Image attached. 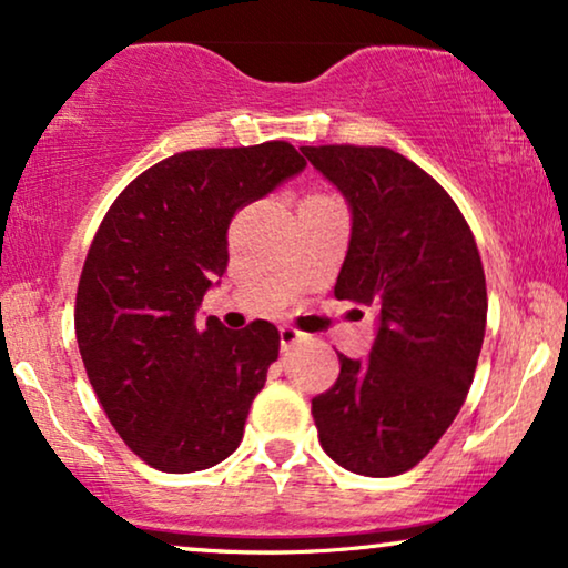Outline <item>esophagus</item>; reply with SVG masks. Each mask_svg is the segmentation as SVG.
<instances>
[{"instance_id":"obj_1","label":"esophagus","mask_w":568,"mask_h":568,"mask_svg":"<svg viewBox=\"0 0 568 568\" xmlns=\"http://www.w3.org/2000/svg\"><path fill=\"white\" fill-rule=\"evenodd\" d=\"M301 339H306V332L293 327V324H283V327H280V347H283V351H288V347L301 343Z\"/></svg>"}]
</instances>
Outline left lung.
I'll use <instances>...</instances> for the list:
<instances>
[{
	"label": "left lung",
	"instance_id": "left-lung-1",
	"mask_svg": "<svg viewBox=\"0 0 568 568\" xmlns=\"http://www.w3.org/2000/svg\"><path fill=\"white\" fill-rule=\"evenodd\" d=\"M353 210L335 296L379 308L372 355L339 353L312 399L322 449L345 470L389 478L436 447L457 418L486 335V272L455 200L389 148H301Z\"/></svg>",
	"mask_w": 568,
	"mask_h": 568
}]
</instances>
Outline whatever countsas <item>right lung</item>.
Listing matches in <instances>:
<instances>
[{
  "instance_id": "add662e5",
  "label": "right lung",
  "mask_w": 568,
  "mask_h": 568,
  "mask_svg": "<svg viewBox=\"0 0 568 568\" xmlns=\"http://www.w3.org/2000/svg\"><path fill=\"white\" fill-rule=\"evenodd\" d=\"M304 165L283 140L184 150L126 184L98 225L74 335L111 426L155 470H207L241 444L280 332L200 324L196 308L229 264L233 215Z\"/></svg>"
}]
</instances>
